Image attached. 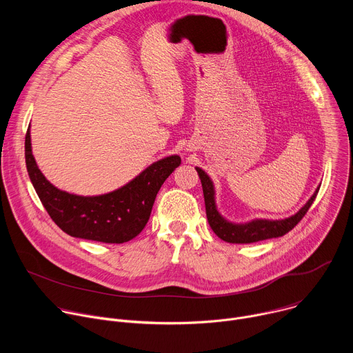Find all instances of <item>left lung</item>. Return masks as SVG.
<instances>
[{"label":"left lung","mask_w":353,"mask_h":353,"mask_svg":"<svg viewBox=\"0 0 353 353\" xmlns=\"http://www.w3.org/2000/svg\"><path fill=\"white\" fill-rule=\"evenodd\" d=\"M201 184H203L204 191V199H205V211L207 218L211 229L215 232V234L228 241V243H236V244H247V243H256L272 237H281L290 232L300 221L306 215L309 208L312 207L313 201L317 196V192L320 187L316 188L314 194L310 196L307 203L301 207L294 215L285 218V219H253L244 223H234L228 221L216 207L215 201V185L211 180V177L207 174L205 170L201 168H195Z\"/></svg>","instance_id":"1"}]
</instances>
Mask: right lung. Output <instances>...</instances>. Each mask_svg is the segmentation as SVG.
<instances>
[{
  "mask_svg": "<svg viewBox=\"0 0 353 353\" xmlns=\"http://www.w3.org/2000/svg\"><path fill=\"white\" fill-rule=\"evenodd\" d=\"M29 179L50 218L67 234L78 239L125 243L138 236L149 221L158 191L180 166L179 155L149 165L123 187L100 195H77L50 183L32 154L30 125L25 138Z\"/></svg>",
  "mask_w": 353,
  "mask_h": 353,
  "instance_id": "obj_1",
  "label": "right lung"
}]
</instances>
